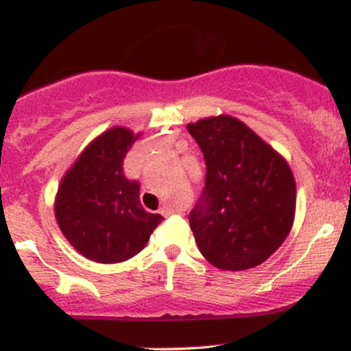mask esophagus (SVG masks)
I'll return each mask as SVG.
<instances>
[{
	"instance_id": "obj_1",
	"label": "esophagus",
	"mask_w": 351,
	"mask_h": 351,
	"mask_svg": "<svg viewBox=\"0 0 351 351\" xmlns=\"http://www.w3.org/2000/svg\"><path fill=\"white\" fill-rule=\"evenodd\" d=\"M173 213H175V209H171L170 206H163L162 209H160V215L165 216V217H167V216H171Z\"/></svg>"
}]
</instances>
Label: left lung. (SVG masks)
Returning <instances> with one entry per match:
<instances>
[{
	"instance_id": "left-lung-1",
	"label": "left lung",
	"mask_w": 351,
	"mask_h": 351,
	"mask_svg": "<svg viewBox=\"0 0 351 351\" xmlns=\"http://www.w3.org/2000/svg\"><path fill=\"white\" fill-rule=\"evenodd\" d=\"M206 178L189 213L201 254L223 271H245L272 256L292 229L295 180L287 162L229 115L188 123Z\"/></svg>"
}]
</instances>
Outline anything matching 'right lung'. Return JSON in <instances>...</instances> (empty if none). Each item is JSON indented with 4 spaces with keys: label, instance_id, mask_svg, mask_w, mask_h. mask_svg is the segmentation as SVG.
<instances>
[{
    "label": "right lung",
    "instance_id": "obj_1",
    "mask_svg": "<svg viewBox=\"0 0 351 351\" xmlns=\"http://www.w3.org/2000/svg\"><path fill=\"white\" fill-rule=\"evenodd\" d=\"M140 134L114 127L97 136L64 175L56 219L75 251L102 264L138 254L163 221L140 203L138 181L123 175V158Z\"/></svg>",
    "mask_w": 351,
    "mask_h": 351
}]
</instances>
